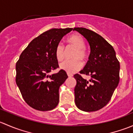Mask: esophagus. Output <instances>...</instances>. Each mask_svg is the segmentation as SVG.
<instances>
[{
	"instance_id": "34e87169",
	"label": "esophagus",
	"mask_w": 133,
	"mask_h": 133,
	"mask_svg": "<svg viewBox=\"0 0 133 133\" xmlns=\"http://www.w3.org/2000/svg\"><path fill=\"white\" fill-rule=\"evenodd\" d=\"M68 77H72V76H73V75H72V74H70V73H68Z\"/></svg>"
}]
</instances>
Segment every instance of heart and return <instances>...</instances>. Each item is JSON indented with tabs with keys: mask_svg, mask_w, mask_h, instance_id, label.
<instances>
[{
	"mask_svg": "<svg viewBox=\"0 0 133 133\" xmlns=\"http://www.w3.org/2000/svg\"><path fill=\"white\" fill-rule=\"evenodd\" d=\"M67 42L70 46L76 49L72 56L71 60H65L60 64V68L69 73L77 71L82 66L81 60L84 61L88 58L85 49V42L80 35H73L68 38ZM55 57L58 61H62L64 58V48L62 45L58 44L55 49Z\"/></svg>",
	"mask_w": 133,
	"mask_h": 133,
	"instance_id": "heart-1",
	"label": "heart"
}]
</instances>
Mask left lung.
I'll list each match as a JSON object with an SVG mask.
<instances>
[{
    "label": "left lung",
    "mask_w": 133,
    "mask_h": 133,
    "mask_svg": "<svg viewBox=\"0 0 133 133\" xmlns=\"http://www.w3.org/2000/svg\"><path fill=\"white\" fill-rule=\"evenodd\" d=\"M84 36L90 46L89 60L81 74L89 76V80L76 74L75 104L79 109L91 112L108 104L120 80V63L112 45L98 34L84 28H75Z\"/></svg>",
    "instance_id": "1"
}]
</instances>
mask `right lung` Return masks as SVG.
<instances>
[{
    "label": "right lung",
    "instance_id": "obj_1",
    "mask_svg": "<svg viewBox=\"0 0 133 133\" xmlns=\"http://www.w3.org/2000/svg\"><path fill=\"white\" fill-rule=\"evenodd\" d=\"M73 28L51 29L34 38L22 51L16 64V83L25 102L42 111L55 108L59 88L68 78L65 71L49 75L58 68L56 47Z\"/></svg>",
    "mask_w": 133,
    "mask_h": 133
}]
</instances>
